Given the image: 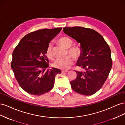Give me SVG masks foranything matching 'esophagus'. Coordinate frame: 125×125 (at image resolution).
Instances as JSON below:
<instances>
[{
  "instance_id": "obj_1",
  "label": "esophagus",
  "mask_w": 125,
  "mask_h": 125,
  "mask_svg": "<svg viewBox=\"0 0 125 125\" xmlns=\"http://www.w3.org/2000/svg\"><path fill=\"white\" fill-rule=\"evenodd\" d=\"M68 71L67 70H62V73H67V72Z\"/></svg>"
}]
</instances>
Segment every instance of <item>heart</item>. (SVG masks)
I'll list each match as a JSON object with an SVG mask.
<instances>
[{"label": "heart", "mask_w": 125, "mask_h": 125, "mask_svg": "<svg viewBox=\"0 0 125 125\" xmlns=\"http://www.w3.org/2000/svg\"><path fill=\"white\" fill-rule=\"evenodd\" d=\"M58 43L62 46L67 49V52L69 55L73 56L74 58H79L81 55V50L78 47L72 46L73 44V40L70 37L63 36L59 37L57 40ZM53 44L49 43L45 51L46 56L50 59H53L54 55L52 52ZM73 63V59L69 56L62 59H57L52 63V67L55 68L66 70L68 69Z\"/></svg>", "instance_id": "1"}]
</instances>
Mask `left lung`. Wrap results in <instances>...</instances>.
Masks as SVG:
<instances>
[{
	"label": "left lung",
	"instance_id": "obj_1",
	"mask_svg": "<svg viewBox=\"0 0 125 125\" xmlns=\"http://www.w3.org/2000/svg\"><path fill=\"white\" fill-rule=\"evenodd\" d=\"M63 31L80 44L77 66L85 70L75 71L77 76L70 82L71 88L82 95H92L103 85L112 68L110 48L103 37L93 29L74 26L63 28Z\"/></svg>",
	"mask_w": 125,
	"mask_h": 125
}]
</instances>
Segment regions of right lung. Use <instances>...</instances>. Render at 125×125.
<instances>
[{"instance_id": "obj_1", "label": "right lung", "mask_w": 125, "mask_h": 125, "mask_svg": "<svg viewBox=\"0 0 125 125\" xmlns=\"http://www.w3.org/2000/svg\"><path fill=\"white\" fill-rule=\"evenodd\" d=\"M62 28L44 29L25 35L12 53L11 68L19 84L29 94L41 95L54 85L56 75L61 73L56 68L45 70L49 60L45 54L47 45Z\"/></svg>"}]
</instances>
